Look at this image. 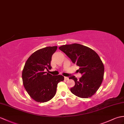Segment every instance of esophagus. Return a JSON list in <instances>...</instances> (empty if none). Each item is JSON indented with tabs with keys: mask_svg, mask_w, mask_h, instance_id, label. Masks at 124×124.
I'll return each instance as SVG.
<instances>
[{
	"mask_svg": "<svg viewBox=\"0 0 124 124\" xmlns=\"http://www.w3.org/2000/svg\"><path fill=\"white\" fill-rule=\"evenodd\" d=\"M64 79L66 80H69V78L67 77H64Z\"/></svg>",
	"mask_w": 124,
	"mask_h": 124,
	"instance_id": "esophagus-1",
	"label": "esophagus"
}]
</instances>
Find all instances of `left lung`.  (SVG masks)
<instances>
[{
	"instance_id": "1",
	"label": "left lung",
	"mask_w": 124,
	"mask_h": 124,
	"mask_svg": "<svg viewBox=\"0 0 124 124\" xmlns=\"http://www.w3.org/2000/svg\"><path fill=\"white\" fill-rule=\"evenodd\" d=\"M59 49L79 66L78 71L82 75L79 80L74 76L69 78L75 82L70 89L71 93L82 98L91 97L98 90L103 79L104 66L100 57L91 48L77 43L62 45Z\"/></svg>"
}]
</instances>
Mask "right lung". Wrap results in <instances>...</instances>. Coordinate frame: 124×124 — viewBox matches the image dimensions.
<instances>
[{
  "label": "right lung",
  "instance_id": "1",
  "mask_svg": "<svg viewBox=\"0 0 124 124\" xmlns=\"http://www.w3.org/2000/svg\"><path fill=\"white\" fill-rule=\"evenodd\" d=\"M57 46L35 51L28 57L22 72L23 85L30 97L38 102H45L55 96L57 83L64 80L61 75L52 76L44 72L51 69V61Z\"/></svg>",
  "mask_w": 124,
  "mask_h": 124
}]
</instances>
